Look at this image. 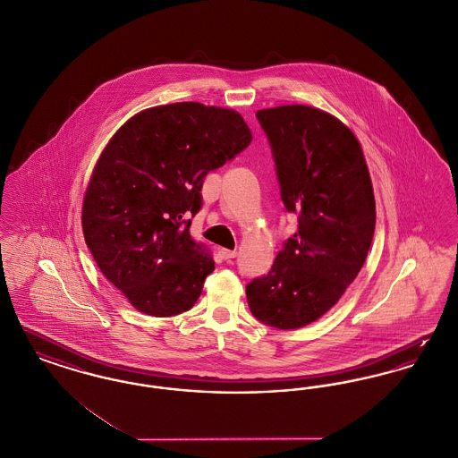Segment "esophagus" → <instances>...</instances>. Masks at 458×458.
Wrapping results in <instances>:
<instances>
[{
  "mask_svg": "<svg viewBox=\"0 0 458 458\" xmlns=\"http://www.w3.org/2000/svg\"><path fill=\"white\" fill-rule=\"evenodd\" d=\"M219 256H221V259H233L237 256V250H230V249L221 247L219 249Z\"/></svg>",
  "mask_w": 458,
  "mask_h": 458,
  "instance_id": "obj_1",
  "label": "esophagus"
}]
</instances>
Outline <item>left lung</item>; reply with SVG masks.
<instances>
[{
    "instance_id": "left-lung-1",
    "label": "left lung",
    "mask_w": 458,
    "mask_h": 458,
    "mask_svg": "<svg viewBox=\"0 0 458 458\" xmlns=\"http://www.w3.org/2000/svg\"><path fill=\"white\" fill-rule=\"evenodd\" d=\"M275 159L284 209L299 230L267 275L245 286L262 325L302 327L340 301L364 266L376 202L359 140L321 109L292 105L256 113Z\"/></svg>"
}]
</instances>
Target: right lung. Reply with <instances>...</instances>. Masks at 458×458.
Instances as JSON below:
<instances>
[{
  "label": "right lung",
  "instance_id": "right-lung-1",
  "mask_svg": "<svg viewBox=\"0 0 458 458\" xmlns=\"http://www.w3.org/2000/svg\"><path fill=\"white\" fill-rule=\"evenodd\" d=\"M252 140L233 109L174 103L146 109L113 135L90 176L82 228L101 273L137 310H189L215 261L191 233L206 174Z\"/></svg>",
  "mask_w": 458,
  "mask_h": 458
}]
</instances>
